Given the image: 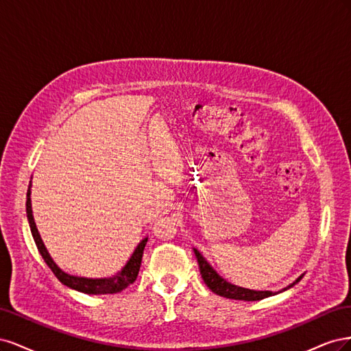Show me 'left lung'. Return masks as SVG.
Segmentation results:
<instances>
[{
    "mask_svg": "<svg viewBox=\"0 0 351 351\" xmlns=\"http://www.w3.org/2000/svg\"><path fill=\"white\" fill-rule=\"evenodd\" d=\"M196 259L199 263V269L202 274V278H204L205 284L209 287L210 291H214L215 294L221 295V297H227V299H234V300H244V302H256V300H262L265 297L269 295H275L281 291H285L291 289L294 284L299 282L303 278V274L297 278L294 282H291L290 285H287L285 289H282L278 293H272V291H258V290H250V289H244V287H239L228 282L227 280H224L221 275L210 267V263L202 256V253L197 249H193Z\"/></svg>",
    "mask_w": 351,
    "mask_h": 351,
    "instance_id": "1",
    "label": "left lung"
}]
</instances>
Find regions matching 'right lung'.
I'll list each match as a JSON object with an SVG mask.
<instances>
[{"label": "right lung", "instance_id": "1", "mask_svg": "<svg viewBox=\"0 0 351 351\" xmlns=\"http://www.w3.org/2000/svg\"><path fill=\"white\" fill-rule=\"evenodd\" d=\"M30 189H32V182L29 183L27 189V195H26V214H27V221H29V227L32 237L35 240L36 247L40 253V256L44 258L45 263L51 268V271L54 272L56 277L67 287L73 290H77L80 293H86V294H115L120 293L124 289H127L130 284H133L137 278V274H139L141 269V263H142V256H143V249L146 246L147 237L141 240V243L137 244V247L132 253V256L129 261L125 262L124 267L117 272L112 277H105V278H88V277H79V275H71L66 271H62L58 265L54 262V259L51 258L49 252L47 250L44 241L40 239L39 231L36 228L35 219H34V212H32V199H30Z\"/></svg>", "mask_w": 351, "mask_h": 351}]
</instances>
